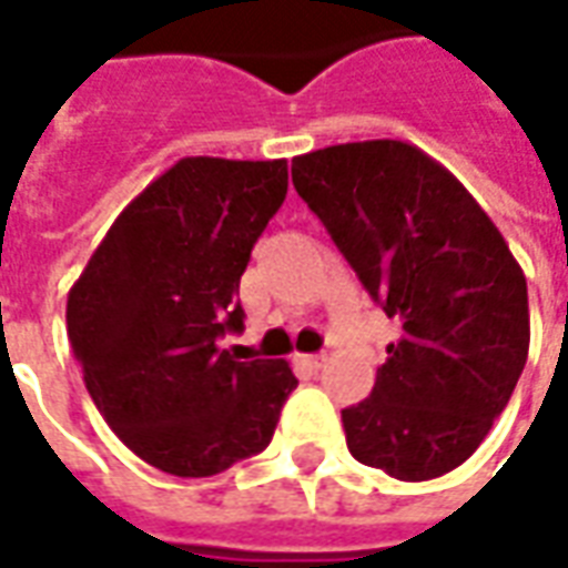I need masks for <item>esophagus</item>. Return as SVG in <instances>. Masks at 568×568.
Instances as JSON below:
<instances>
[{
    "mask_svg": "<svg viewBox=\"0 0 568 568\" xmlns=\"http://www.w3.org/2000/svg\"><path fill=\"white\" fill-rule=\"evenodd\" d=\"M297 362H304L307 368L320 371V368H325V362H328V356H325V353H307V356H297Z\"/></svg>",
    "mask_w": 568,
    "mask_h": 568,
    "instance_id": "obj_1",
    "label": "esophagus"
}]
</instances>
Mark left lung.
<instances>
[{
  "instance_id": "8db88e82",
  "label": "left lung",
  "mask_w": 568,
  "mask_h": 568,
  "mask_svg": "<svg viewBox=\"0 0 568 568\" xmlns=\"http://www.w3.org/2000/svg\"><path fill=\"white\" fill-rule=\"evenodd\" d=\"M292 182L402 337L346 447L395 480H432L480 447L529 353L526 276L456 175L402 140L344 142L292 161Z\"/></svg>"
}]
</instances>
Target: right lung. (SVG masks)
Listing matches in <instances>:
<instances>
[{
  "label": "right lung",
  "mask_w": 568,
  "mask_h": 568,
  "mask_svg": "<svg viewBox=\"0 0 568 568\" xmlns=\"http://www.w3.org/2000/svg\"><path fill=\"white\" fill-rule=\"evenodd\" d=\"M288 191L285 161L182 158L130 200L69 288L67 332L118 438L175 477L261 453L297 381L219 346L243 328L240 276Z\"/></svg>",
  "instance_id": "add662e5"
}]
</instances>
